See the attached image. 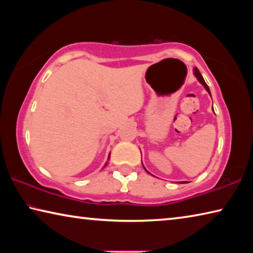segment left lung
<instances>
[{
    "label": "left lung",
    "instance_id": "8db88e82",
    "mask_svg": "<svg viewBox=\"0 0 253 253\" xmlns=\"http://www.w3.org/2000/svg\"><path fill=\"white\" fill-rule=\"evenodd\" d=\"M194 75H195V77L196 78H198V80L200 81L201 84H202L203 85H204V88H205V90H207L209 93H210V96H211V92H210V89H209V85L205 84V81H204V79H203V77H202V75L200 74V71H199V69L198 68H194Z\"/></svg>",
    "mask_w": 253,
    "mask_h": 253
}]
</instances>
